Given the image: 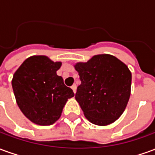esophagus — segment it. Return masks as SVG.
Masks as SVG:
<instances>
[{
	"mask_svg": "<svg viewBox=\"0 0 155 155\" xmlns=\"http://www.w3.org/2000/svg\"><path fill=\"white\" fill-rule=\"evenodd\" d=\"M71 89L73 90L74 93H75V92H76V84H73V85L71 86Z\"/></svg>",
	"mask_w": 155,
	"mask_h": 155,
	"instance_id": "1",
	"label": "esophagus"
}]
</instances>
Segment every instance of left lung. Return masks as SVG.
<instances>
[{"label":"left lung","mask_w":155,"mask_h":155,"mask_svg":"<svg viewBox=\"0 0 155 155\" xmlns=\"http://www.w3.org/2000/svg\"><path fill=\"white\" fill-rule=\"evenodd\" d=\"M74 67L81 81L75 100L85 118L100 126L114 123L130 100L132 74L128 66L114 55L102 54Z\"/></svg>","instance_id":"1"}]
</instances>
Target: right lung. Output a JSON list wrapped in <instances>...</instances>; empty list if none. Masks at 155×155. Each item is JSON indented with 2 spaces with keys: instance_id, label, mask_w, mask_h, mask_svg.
<instances>
[{
  "instance_id": "1",
  "label": "right lung",
  "mask_w": 155,
  "mask_h": 155,
  "mask_svg": "<svg viewBox=\"0 0 155 155\" xmlns=\"http://www.w3.org/2000/svg\"><path fill=\"white\" fill-rule=\"evenodd\" d=\"M62 63L45 55L27 58L16 70L12 84L20 110L28 120L39 125H51L61 115L74 92L56 74Z\"/></svg>"
}]
</instances>
